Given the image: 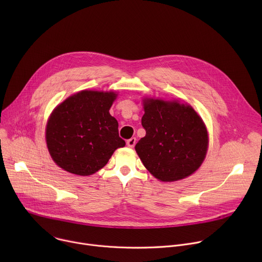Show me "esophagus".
<instances>
[{
    "label": "esophagus",
    "instance_id": "obj_1",
    "mask_svg": "<svg viewBox=\"0 0 262 262\" xmlns=\"http://www.w3.org/2000/svg\"><path fill=\"white\" fill-rule=\"evenodd\" d=\"M136 142H137V139L136 138H130V139H128L127 141H126V144H127V146L128 147H134L135 145H136Z\"/></svg>",
    "mask_w": 262,
    "mask_h": 262
}]
</instances>
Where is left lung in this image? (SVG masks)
I'll return each instance as SVG.
<instances>
[{
	"mask_svg": "<svg viewBox=\"0 0 262 262\" xmlns=\"http://www.w3.org/2000/svg\"><path fill=\"white\" fill-rule=\"evenodd\" d=\"M144 138L136 151L145 168L162 181H176L202 164L208 136L202 119L189 104L144 99Z\"/></svg>",
	"mask_w": 262,
	"mask_h": 262,
	"instance_id": "obj_1",
	"label": "left lung"
}]
</instances>
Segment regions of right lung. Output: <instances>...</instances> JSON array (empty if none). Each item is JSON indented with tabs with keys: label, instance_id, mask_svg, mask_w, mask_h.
Returning <instances> with one entry per match:
<instances>
[{
	"label": "right lung",
	"instance_id": "right-lung-1",
	"mask_svg": "<svg viewBox=\"0 0 262 262\" xmlns=\"http://www.w3.org/2000/svg\"><path fill=\"white\" fill-rule=\"evenodd\" d=\"M114 92L81 91L64 100L52 113L46 139L54 162L65 171L91 175L104 167L113 152L125 145L118 122L108 110Z\"/></svg>",
	"mask_w": 262,
	"mask_h": 262
}]
</instances>
